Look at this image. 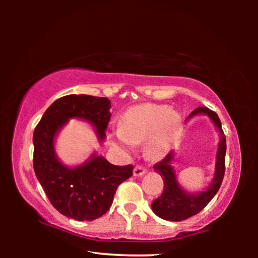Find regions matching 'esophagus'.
Wrapping results in <instances>:
<instances>
[{
  "mask_svg": "<svg viewBox=\"0 0 258 258\" xmlns=\"http://www.w3.org/2000/svg\"><path fill=\"white\" fill-rule=\"evenodd\" d=\"M146 173H147V169L145 167H142V166H135V167H134V171H133L134 176L145 175Z\"/></svg>",
  "mask_w": 258,
  "mask_h": 258,
  "instance_id": "1",
  "label": "esophagus"
}]
</instances>
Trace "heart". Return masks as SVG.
Segmentation results:
<instances>
[{"label": "heart", "mask_w": 258, "mask_h": 258, "mask_svg": "<svg viewBox=\"0 0 258 258\" xmlns=\"http://www.w3.org/2000/svg\"><path fill=\"white\" fill-rule=\"evenodd\" d=\"M180 121V115L165 104H140L125 111L120 127L112 130L109 138L113 145L126 150L148 139L147 151L158 158L167 152Z\"/></svg>", "instance_id": "heart-1"}]
</instances>
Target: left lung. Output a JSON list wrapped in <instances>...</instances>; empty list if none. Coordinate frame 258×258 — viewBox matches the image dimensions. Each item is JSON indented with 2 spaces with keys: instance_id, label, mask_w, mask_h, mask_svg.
I'll use <instances>...</instances> for the list:
<instances>
[{
  "instance_id": "obj_1",
  "label": "left lung",
  "mask_w": 258,
  "mask_h": 258,
  "mask_svg": "<svg viewBox=\"0 0 258 258\" xmlns=\"http://www.w3.org/2000/svg\"><path fill=\"white\" fill-rule=\"evenodd\" d=\"M199 115L208 116L209 119L215 125L218 134H220V142H218L216 151L215 172H214V176L207 187H205L203 191L190 192L183 189L177 182L175 168L172 166L175 152L171 151L163 160L156 164L154 168L163 177L165 186L161 196H159L151 204V208L157 216L166 221H183L203 211L207 206V204L214 198V196L217 194L222 181H223L225 171L226 142L225 135L222 131L221 120L216 115V112L212 111L207 107H200L195 109L185 121Z\"/></svg>"
}]
</instances>
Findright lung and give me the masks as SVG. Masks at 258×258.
<instances>
[{
    "instance_id": "obj_1",
    "label": "right lung",
    "mask_w": 258,
    "mask_h": 258,
    "mask_svg": "<svg viewBox=\"0 0 258 258\" xmlns=\"http://www.w3.org/2000/svg\"><path fill=\"white\" fill-rule=\"evenodd\" d=\"M108 98L86 94L62 97L46 109L34 131V171L56 211L76 221H93L108 212L121 182L133 174V166H116L94 151L77 166H67L55 151V139L69 119L89 123L98 141L106 140L110 120Z\"/></svg>"
}]
</instances>
